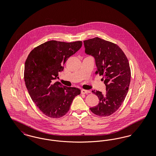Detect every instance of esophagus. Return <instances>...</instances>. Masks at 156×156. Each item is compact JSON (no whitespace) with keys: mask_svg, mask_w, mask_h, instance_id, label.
Segmentation results:
<instances>
[{"mask_svg":"<svg viewBox=\"0 0 156 156\" xmlns=\"http://www.w3.org/2000/svg\"><path fill=\"white\" fill-rule=\"evenodd\" d=\"M88 93H89V91H88V90H85V89L81 90L82 94H88Z\"/></svg>","mask_w":156,"mask_h":156,"instance_id":"esophagus-1","label":"esophagus"}]
</instances>
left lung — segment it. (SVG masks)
I'll list each match as a JSON object with an SVG mask.
<instances>
[{"mask_svg":"<svg viewBox=\"0 0 156 156\" xmlns=\"http://www.w3.org/2000/svg\"><path fill=\"white\" fill-rule=\"evenodd\" d=\"M85 52L95 59V74L102 75L106 92L92 90L98 97V105L90 108L101 117L109 116L116 111L126 98L131 79L129 61L119 46L99 37L83 41Z\"/></svg>","mask_w":156,"mask_h":156,"instance_id":"1","label":"left lung"}]
</instances>
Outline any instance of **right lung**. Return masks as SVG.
I'll use <instances>...</instances> for the list:
<instances>
[{"label": "right lung", "instance_id": "add662e5", "mask_svg": "<svg viewBox=\"0 0 156 156\" xmlns=\"http://www.w3.org/2000/svg\"><path fill=\"white\" fill-rule=\"evenodd\" d=\"M81 41L66 43L51 40L35 47L25 62L24 79L34 103L45 115L57 119L69 111L81 90L54 80L69 57L82 47Z\"/></svg>", "mask_w": 156, "mask_h": 156}]
</instances>
